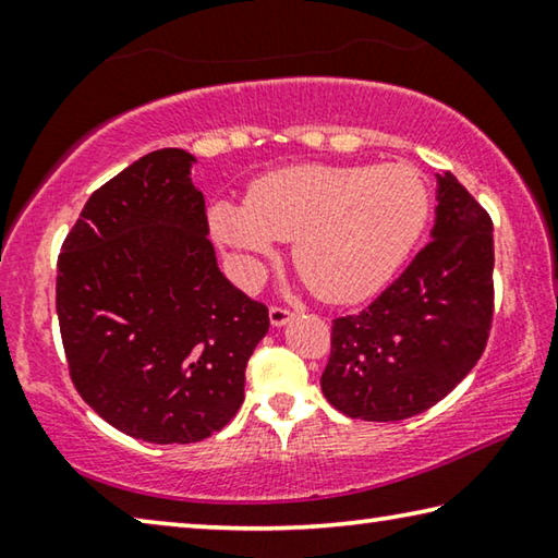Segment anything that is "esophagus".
<instances>
[{"mask_svg": "<svg viewBox=\"0 0 558 558\" xmlns=\"http://www.w3.org/2000/svg\"><path fill=\"white\" fill-rule=\"evenodd\" d=\"M292 317H295V313H292V310H288V307H280V305H272L270 307V325L272 327L288 325Z\"/></svg>", "mask_w": 558, "mask_h": 558, "instance_id": "1", "label": "esophagus"}]
</instances>
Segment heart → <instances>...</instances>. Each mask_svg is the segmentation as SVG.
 I'll return each instance as SVG.
<instances>
[{"label": "heart", "instance_id": "heart-1", "mask_svg": "<svg viewBox=\"0 0 558 558\" xmlns=\"http://www.w3.org/2000/svg\"><path fill=\"white\" fill-rule=\"evenodd\" d=\"M430 211L428 186L405 165H298L258 177L245 206L219 202L209 223L245 276L278 241L319 300L347 305L369 298L409 256Z\"/></svg>", "mask_w": 558, "mask_h": 558}]
</instances>
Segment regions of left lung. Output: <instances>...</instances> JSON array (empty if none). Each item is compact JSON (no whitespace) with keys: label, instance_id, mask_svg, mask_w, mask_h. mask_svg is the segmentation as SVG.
<instances>
[{"label":"left lung","instance_id":"obj_1","mask_svg":"<svg viewBox=\"0 0 558 558\" xmlns=\"http://www.w3.org/2000/svg\"><path fill=\"white\" fill-rule=\"evenodd\" d=\"M430 241L359 315L332 319L325 399L349 418L403 421L436 405L483 356L495 313L493 219L436 174Z\"/></svg>","mask_w":558,"mask_h":558}]
</instances>
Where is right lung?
I'll return each mask as SVG.
<instances>
[{
    "label": "right lung",
    "mask_w": 558,
    "mask_h": 558,
    "mask_svg": "<svg viewBox=\"0 0 558 558\" xmlns=\"http://www.w3.org/2000/svg\"><path fill=\"white\" fill-rule=\"evenodd\" d=\"M194 157L167 147L90 194L65 235L56 313L75 391L132 438L221 430L243 403L268 307L216 266Z\"/></svg>",
    "instance_id": "1"
}]
</instances>
